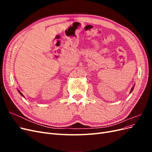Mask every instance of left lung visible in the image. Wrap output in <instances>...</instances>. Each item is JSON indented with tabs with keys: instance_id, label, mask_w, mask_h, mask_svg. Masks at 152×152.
Returning <instances> with one entry per match:
<instances>
[{
	"instance_id": "1",
	"label": "left lung",
	"mask_w": 152,
	"mask_h": 152,
	"mask_svg": "<svg viewBox=\"0 0 152 152\" xmlns=\"http://www.w3.org/2000/svg\"><path fill=\"white\" fill-rule=\"evenodd\" d=\"M134 86H133V87H132V89H131V91H130V93H131V92H132V91H133V89H134Z\"/></svg>"
}]
</instances>
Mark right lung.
<instances>
[{"label": "right lung", "instance_id": "right-lung-1", "mask_svg": "<svg viewBox=\"0 0 152 152\" xmlns=\"http://www.w3.org/2000/svg\"><path fill=\"white\" fill-rule=\"evenodd\" d=\"M18 92H19V93H20V94H21V96H23V98H24V96H23V94H22V93H21V92H20V91L19 90H18Z\"/></svg>", "mask_w": 152, "mask_h": 152}]
</instances>
